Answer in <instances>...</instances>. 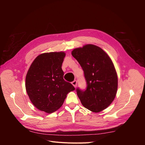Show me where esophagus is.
I'll use <instances>...</instances> for the list:
<instances>
[{
    "instance_id": "obj_1",
    "label": "esophagus",
    "mask_w": 145,
    "mask_h": 145,
    "mask_svg": "<svg viewBox=\"0 0 145 145\" xmlns=\"http://www.w3.org/2000/svg\"><path fill=\"white\" fill-rule=\"evenodd\" d=\"M77 81L75 80H74L71 83H72V85L74 86V87H75V88H76V86H77Z\"/></svg>"
}]
</instances>
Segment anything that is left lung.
<instances>
[{
	"label": "left lung",
	"mask_w": 145,
	"mask_h": 145,
	"mask_svg": "<svg viewBox=\"0 0 145 145\" xmlns=\"http://www.w3.org/2000/svg\"><path fill=\"white\" fill-rule=\"evenodd\" d=\"M71 54L84 71L87 83L85 91L77 89L82 105L94 112L104 110L117 91L118 77L112 61L102 48L92 44L75 48Z\"/></svg>",
	"instance_id": "1"
}]
</instances>
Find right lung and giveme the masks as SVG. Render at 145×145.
Listing matches in <instances>:
<instances>
[{
  "label": "right lung",
  "mask_w": 145,
  "mask_h": 145,
  "mask_svg": "<svg viewBox=\"0 0 145 145\" xmlns=\"http://www.w3.org/2000/svg\"><path fill=\"white\" fill-rule=\"evenodd\" d=\"M65 52H51L34 60L25 79L26 91L34 106L48 114L62 106L69 92L75 88L63 79L62 65Z\"/></svg>",
  "instance_id": "obj_1"
}]
</instances>
